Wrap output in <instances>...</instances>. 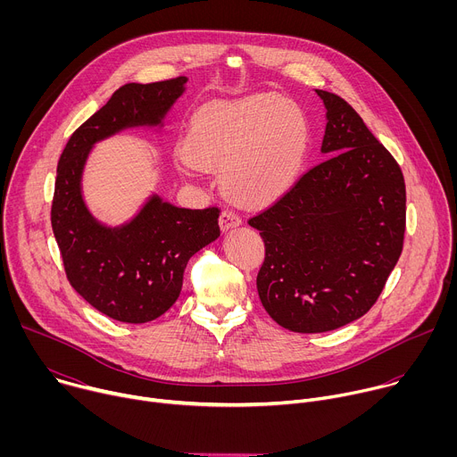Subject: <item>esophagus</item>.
<instances>
[{
	"mask_svg": "<svg viewBox=\"0 0 457 457\" xmlns=\"http://www.w3.org/2000/svg\"><path fill=\"white\" fill-rule=\"evenodd\" d=\"M240 217L233 212V210H222V213H220V217H219V224H220V229L222 231H228V229H231V228H237V226H240Z\"/></svg>",
	"mask_w": 457,
	"mask_h": 457,
	"instance_id": "obj_1",
	"label": "esophagus"
}]
</instances>
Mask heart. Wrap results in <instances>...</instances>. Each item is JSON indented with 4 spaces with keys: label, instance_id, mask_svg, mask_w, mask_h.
<instances>
[{
    "label": "heart",
    "instance_id": "1",
    "mask_svg": "<svg viewBox=\"0 0 457 457\" xmlns=\"http://www.w3.org/2000/svg\"><path fill=\"white\" fill-rule=\"evenodd\" d=\"M307 145L303 113L280 96L262 94L195 119L186 155L195 166L222 171V187L231 201L258 208L291 187Z\"/></svg>",
    "mask_w": 457,
    "mask_h": 457
}]
</instances>
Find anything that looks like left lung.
Returning a JSON list of instances; mask_svg holds the SVG:
<instances>
[{
	"instance_id": "obj_1",
	"label": "left lung",
	"mask_w": 457,
	"mask_h": 457,
	"mask_svg": "<svg viewBox=\"0 0 457 457\" xmlns=\"http://www.w3.org/2000/svg\"><path fill=\"white\" fill-rule=\"evenodd\" d=\"M316 94L328 108L321 152L329 157L247 220L266 245L260 302L295 333L333 331L363 316L405 238L400 164L345 99Z\"/></svg>"
}]
</instances>
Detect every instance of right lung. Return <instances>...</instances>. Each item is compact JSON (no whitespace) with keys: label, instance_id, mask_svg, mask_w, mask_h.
<instances>
[{"label":"right lung","instance_id":"right-lung-1","mask_svg":"<svg viewBox=\"0 0 457 457\" xmlns=\"http://www.w3.org/2000/svg\"><path fill=\"white\" fill-rule=\"evenodd\" d=\"M186 78L128 83L87 119L64 146L52 199V229L71 286L99 312L146 323L179 298L187 260L220 235L219 206L186 210L159 197L122 228L92 219L81 197V173L94 143L128 126L159 124L184 92Z\"/></svg>","mask_w":457,"mask_h":457}]
</instances>
